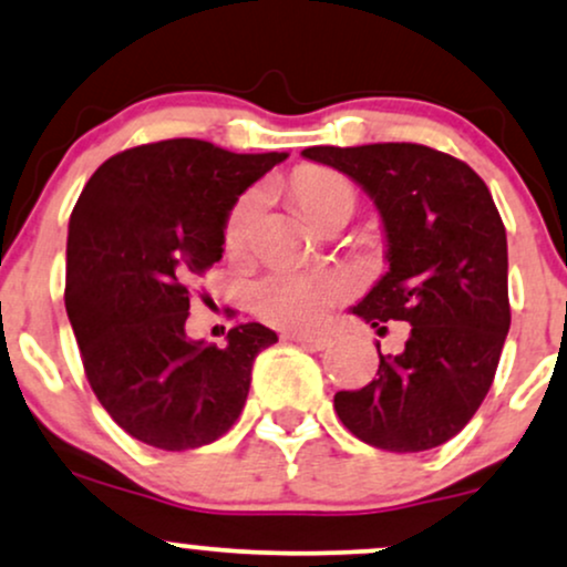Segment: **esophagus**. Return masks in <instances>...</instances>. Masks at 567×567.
Segmentation results:
<instances>
[{"mask_svg": "<svg viewBox=\"0 0 567 567\" xmlns=\"http://www.w3.org/2000/svg\"><path fill=\"white\" fill-rule=\"evenodd\" d=\"M288 341L292 343H301L306 349H315V351H322L330 347V338L328 336H311V333H288L285 336Z\"/></svg>", "mask_w": 567, "mask_h": 567, "instance_id": "obj_1", "label": "esophagus"}]
</instances>
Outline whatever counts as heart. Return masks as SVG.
Returning <instances> with one entry per match:
<instances>
[{
	"instance_id": "obj_1",
	"label": "heart",
	"mask_w": 567,
	"mask_h": 567,
	"mask_svg": "<svg viewBox=\"0 0 567 567\" xmlns=\"http://www.w3.org/2000/svg\"><path fill=\"white\" fill-rule=\"evenodd\" d=\"M292 192L315 224H320L324 213L338 205L354 207V188L343 175L333 171H301L292 181ZM261 213V194L247 192L231 207L226 218L224 243L229 252L247 250ZM343 292V282L333 275H309V271L277 269L258 279L250 292L252 309L266 322L279 328H311L322 320Z\"/></svg>"
}]
</instances>
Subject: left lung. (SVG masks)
Wrapping results in <instances>:
<instances>
[{
    "label": "left lung",
    "instance_id": "1",
    "mask_svg": "<svg viewBox=\"0 0 567 567\" xmlns=\"http://www.w3.org/2000/svg\"><path fill=\"white\" fill-rule=\"evenodd\" d=\"M306 159L347 173L379 207L389 271L354 306L373 324H405V347L333 405L357 440L392 453L432 451L483 405L509 333L506 229L485 181L421 143L311 146Z\"/></svg>",
    "mask_w": 567,
    "mask_h": 567
}]
</instances>
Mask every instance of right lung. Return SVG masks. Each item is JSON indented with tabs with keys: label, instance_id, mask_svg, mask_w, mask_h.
<instances>
[{
	"label": "right lung",
	"instance_id": "right-lung-1",
	"mask_svg": "<svg viewBox=\"0 0 567 567\" xmlns=\"http://www.w3.org/2000/svg\"><path fill=\"white\" fill-rule=\"evenodd\" d=\"M288 154L171 138L103 162L69 220L66 311L84 375L130 437L159 451L210 445L243 413L275 330L245 322L226 347L186 336L188 282L224 256L229 210Z\"/></svg>",
	"mask_w": 567,
	"mask_h": 567
}]
</instances>
